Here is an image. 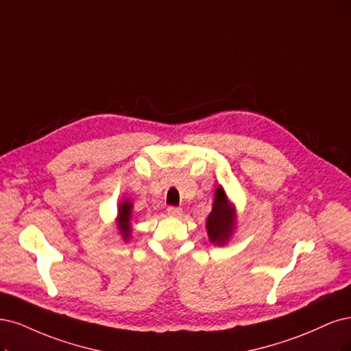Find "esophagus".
Returning a JSON list of instances; mask_svg holds the SVG:
<instances>
[{
    "instance_id": "34e87169",
    "label": "esophagus",
    "mask_w": 351,
    "mask_h": 351,
    "mask_svg": "<svg viewBox=\"0 0 351 351\" xmlns=\"http://www.w3.org/2000/svg\"><path fill=\"white\" fill-rule=\"evenodd\" d=\"M167 213L171 214V216L179 217L180 214H182V208H179V207H167Z\"/></svg>"
}]
</instances>
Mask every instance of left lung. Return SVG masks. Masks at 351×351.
Listing matches in <instances>:
<instances>
[{"mask_svg":"<svg viewBox=\"0 0 351 351\" xmlns=\"http://www.w3.org/2000/svg\"><path fill=\"white\" fill-rule=\"evenodd\" d=\"M236 226V211L221 186L214 194L213 210L207 219L208 239L216 245L228 243Z\"/></svg>","mask_w":351,"mask_h":351,"instance_id":"left-lung-1","label":"left lung"}]
</instances>
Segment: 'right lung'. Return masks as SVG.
<instances>
[{
	"mask_svg": "<svg viewBox=\"0 0 351 351\" xmlns=\"http://www.w3.org/2000/svg\"><path fill=\"white\" fill-rule=\"evenodd\" d=\"M131 216H132V202L130 199L121 201L117 220H118V229L123 237V241H128L131 236Z\"/></svg>",
	"mask_w": 351,
	"mask_h": 351,
	"instance_id": "obj_1",
	"label": "right lung"
}]
</instances>
